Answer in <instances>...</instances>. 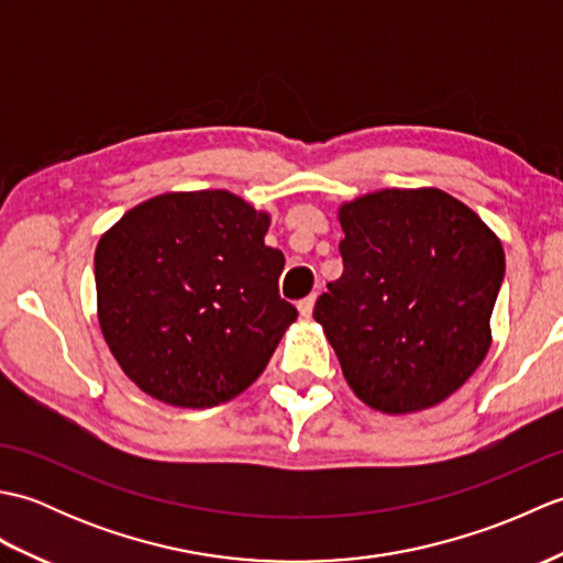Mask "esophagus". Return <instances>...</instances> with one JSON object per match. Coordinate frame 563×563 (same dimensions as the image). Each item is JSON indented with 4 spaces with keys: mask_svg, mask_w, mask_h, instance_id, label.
Returning <instances> with one entry per match:
<instances>
[{
    "mask_svg": "<svg viewBox=\"0 0 563 563\" xmlns=\"http://www.w3.org/2000/svg\"><path fill=\"white\" fill-rule=\"evenodd\" d=\"M314 302H317V295L312 292V295H307L305 300H300L297 302V309H300V314L305 317V319H309L312 317V309H314Z\"/></svg>",
    "mask_w": 563,
    "mask_h": 563,
    "instance_id": "esophagus-1",
    "label": "esophagus"
}]
</instances>
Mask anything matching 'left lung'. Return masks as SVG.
Returning a JSON list of instances; mask_svg holds the SVG:
<instances>
[{
	"mask_svg": "<svg viewBox=\"0 0 563 563\" xmlns=\"http://www.w3.org/2000/svg\"><path fill=\"white\" fill-rule=\"evenodd\" d=\"M343 275L314 319L351 389L385 413L445 401L488 353L506 275L498 236L438 188H387L339 212Z\"/></svg>",
	"mask_w": 563,
	"mask_h": 563,
	"instance_id": "1",
	"label": "left lung"
}]
</instances>
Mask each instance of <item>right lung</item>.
<instances>
[{
	"mask_svg": "<svg viewBox=\"0 0 563 563\" xmlns=\"http://www.w3.org/2000/svg\"><path fill=\"white\" fill-rule=\"evenodd\" d=\"M268 214L230 190L164 194L101 236L99 324L123 373L186 409L234 399L266 369L297 309L278 295Z\"/></svg>",
	"mask_w": 563,
	"mask_h": 563,
	"instance_id": "obj_1",
	"label": "right lung"
}]
</instances>
